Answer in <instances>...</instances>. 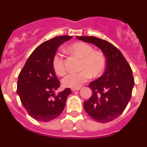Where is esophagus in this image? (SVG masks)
Wrapping results in <instances>:
<instances>
[{
	"mask_svg": "<svg viewBox=\"0 0 147 147\" xmlns=\"http://www.w3.org/2000/svg\"><path fill=\"white\" fill-rule=\"evenodd\" d=\"M80 88H71V90L72 91H75V90H80Z\"/></svg>",
	"mask_w": 147,
	"mask_h": 147,
	"instance_id": "esophagus-1",
	"label": "esophagus"
}]
</instances>
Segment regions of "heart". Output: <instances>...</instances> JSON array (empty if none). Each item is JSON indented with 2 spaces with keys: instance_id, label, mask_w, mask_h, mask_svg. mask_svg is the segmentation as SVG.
<instances>
[{
  "instance_id": "1",
  "label": "heart",
  "mask_w": 147,
  "mask_h": 147,
  "mask_svg": "<svg viewBox=\"0 0 147 147\" xmlns=\"http://www.w3.org/2000/svg\"><path fill=\"white\" fill-rule=\"evenodd\" d=\"M73 54L80 58L81 62L78 73H70L62 80L66 88H80L90 78L97 77L102 74L107 65V58L102 51H94L91 45L85 42H75L69 47ZM53 69L57 75L62 76L65 72L64 57L60 52L56 53L52 59Z\"/></svg>"
}]
</instances>
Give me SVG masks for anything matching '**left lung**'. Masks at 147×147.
I'll use <instances>...</instances> for the list:
<instances>
[{
	"label": "left lung",
	"mask_w": 147,
	"mask_h": 147,
	"mask_svg": "<svg viewBox=\"0 0 147 147\" xmlns=\"http://www.w3.org/2000/svg\"><path fill=\"white\" fill-rule=\"evenodd\" d=\"M76 38L96 45L106 56V70L88 85L92 96L84 102V108L96 121H111L124 112L132 96L135 84L132 69L120 51L107 40L88 36Z\"/></svg>",
	"instance_id": "8db88e82"
}]
</instances>
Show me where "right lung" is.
Instances as JSON below:
<instances>
[{
    "instance_id": "add662e5",
    "label": "right lung",
    "mask_w": 147,
    "mask_h": 147,
    "mask_svg": "<svg viewBox=\"0 0 147 147\" xmlns=\"http://www.w3.org/2000/svg\"><path fill=\"white\" fill-rule=\"evenodd\" d=\"M71 36H59L47 40L34 51L18 76L17 93L30 116L47 122L57 118L71 93L65 88L54 94L60 85L53 69L52 59L57 48Z\"/></svg>"
}]
</instances>
